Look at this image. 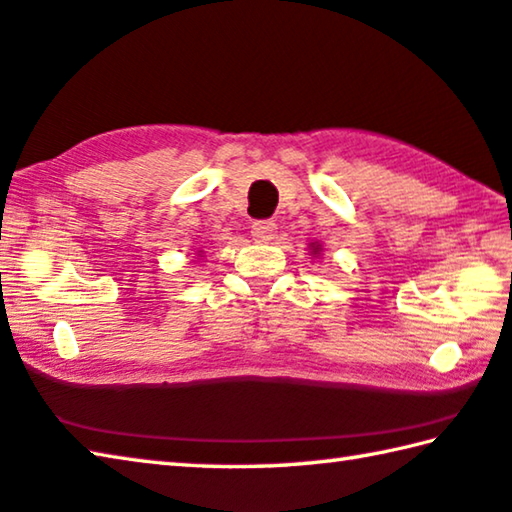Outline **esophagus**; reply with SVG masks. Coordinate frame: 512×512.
<instances>
[{
    "label": "esophagus",
    "instance_id": "esophagus-1",
    "mask_svg": "<svg viewBox=\"0 0 512 512\" xmlns=\"http://www.w3.org/2000/svg\"><path fill=\"white\" fill-rule=\"evenodd\" d=\"M277 225L273 221H255L253 228H250V235H253L255 241H262V244H268V241L275 239Z\"/></svg>",
    "mask_w": 512,
    "mask_h": 512
}]
</instances>
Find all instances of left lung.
<instances>
[{"instance_id": "8db88e82", "label": "left lung", "mask_w": 512, "mask_h": 512, "mask_svg": "<svg viewBox=\"0 0 512 512\" xmlns=\"http://www.w3.org/2000/svg\"><path fill=\"white\" fill-rule=\"evenodd\" d=\"M311 253L318 255V253H320V246H318V244H311Z\"/></svg>"}]
</instances>
